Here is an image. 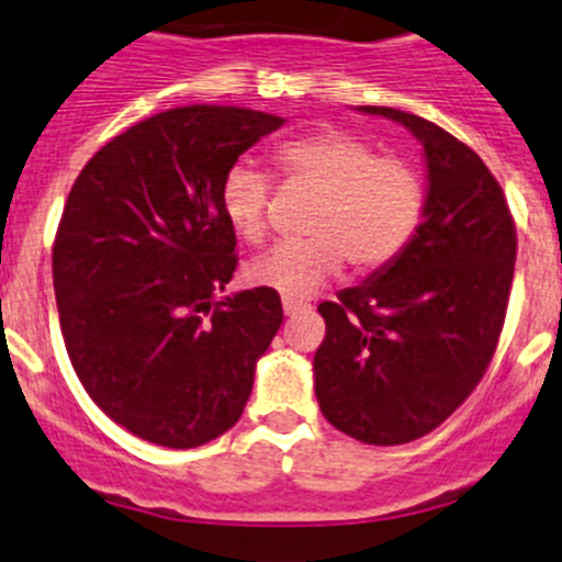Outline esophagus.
Returning a JSON list of instances; mask_svg holds the SVG:
<instances>
[{
    "mask_svg": "<svg viewBox=\"0 0 562 562\" xmlns=\"http://www.w3.org/2000/svg\"><path fill=\"white\" fill-rule=\"evenodd\" d=\"M307 307H310V304L302 302V299H291V296L282 299V310H285V315H296V313H302V310H307Z\"/></svg>",
    "mask_w": 562,
    "mask_h": 562,
    "instance_id": "esophagus-1",
    "label": "esophagus"
}]
</instances>
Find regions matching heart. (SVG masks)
<instances>
[{
	"instance_id": "1",
	"label": "heart",
	"mask_w": 562,
	"mask_h": 562,
	"mask_svg": "<svg viewBox=\"0 0 562 562\" xmlns=\"http://www.w3.org/2000/svg\"><path fill=\"white\" fill-rule=\"evenodd\" d=\"M288 178L324 192L310 238L280 241L247 266L255 285L310 296L351 260L357 271L390 266L417 233L426 192L417 170L348 131H321L280 148ZM269 176L241 159L222 178V211L247 244L269 236Z\"/></svg>"
}]
</instances>
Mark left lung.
Returning <instances> with one entry per match:
<instances>
[{
  "label": "left lung",
  "mask_w": 562,
  "mask_h": 562,
  "mask_svg": "<svg viewBox=\"0 0 562 562\" xmlns=\"http://www.w3.org/2000/svg\"><path fill=\"white\" fill-rule=\"evenodd\" d=\"M406 125L426 154L428 198L408 247L359 285L321 302L326 337L315 397L364 445L426 437L481 384L508 310L516 225L481 156L417 114L362 106Z\"/></svg>",
  "instance_id": "left-lung-1"
}]
</instances>
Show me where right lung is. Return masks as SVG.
Here are the masks:
<instances>
[{
    "instance_id": "1",
    "label": "right lung",
    "mask_w": 562,
    "mask_h": 562,
    "mask_svg": "<svg viewBox=\"0 0 562 562\" xmlns=\"http://www.w3.org/2000/svg\"><path fill=\"white\" fill-rule=\"evenodd\" d=\"M285 123L244 106L167 109L103 145L54 238L70 364L106 417L187 450L231 431L282 324L271 288L216 302L238 266L222 178Z\"/></svg>"
}]
</instances>
